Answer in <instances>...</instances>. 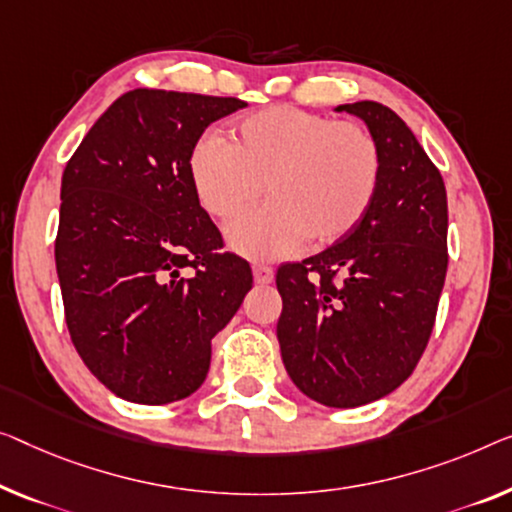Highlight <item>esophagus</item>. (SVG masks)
<instances>
[{
    "label": "esophagus",
    "instance_id": "obj_1",
    "mask_svg": "<svg viewBox=\"0 0 512 512\" xmlns=\"http://www.w3.org/2000/svg\"><path fill=\"white\" fill-rule=\"evenodd\" d=\"M253 276H255L257 285H269V282H273V269L271 266L257 264V266H253Z\"/></svg>",
    "mask_w": 512,
    "mask_h": 512
}]
</instances>
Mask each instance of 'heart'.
I'll return each mask as SVG.
<instances>
[{"mask_svg":"<svg viewBox=\"0 0 512 512\" xmlns=\"http://www.w3.org/2000/svg\"><path fill=\"white\" fill-rule=\"evenodd\" d=\"M204 211L230 220L269 195L264 207L236 218L225 239L234 253L276 259L308 239L329 246L361 223L381 181V151L368 128L296 108H269L236 126L232 142L207 135L188 160Z\"/></svg>","mask_w":512,"mask_h":512,"instance_id":"1","label":"heart"}]
</instances>
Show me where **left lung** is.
Listing matches in <instances>:
<instances>
[{"instance_id": "8db88e82", "label": "left lung", "mask_w": 512, "mask_h": 512, "mask_svg": "<svg viewBox=\"0 0 512 512\" xmlns=\"http://www.w3.org/2000/svg\"><path fill=\"white\" fill-rule=\"evenodd\" d=\"M335 112L375 135L381 181L352 232L278 269V342L303 395L349 409L395 391L425 352L446 280L448 204L439 170L391 108L358 101Z\"/></svg>"}]
</instances>
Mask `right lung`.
Wrapping results in <instances>:
<instances>
[{
    "label": "right lung",
    "instance_id": "1",
    "mask_svg": "<svg viewBox=\"0 0 512 512\" xmlns=\"http://www.w3.org/2000/svg\"><path fill=\"white\" fill-rule=\"evenodd\" d=\"M239 98L133 89L75 149L61 177L55 262L82 361L137 404L188 398L207 379L211 338L253 287L248 262L220 253L188 160Z\"/></svg>",
    "mask_w": 512,
    "mask_h": 512
}]
</instances>
